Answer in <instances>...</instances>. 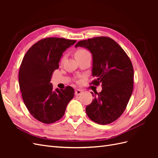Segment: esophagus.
I'll use <instances>...</instances> for the list:
<instances>
[{"label":"esophagus","mask_w":158,"mask_h":158,"mask_svg":"<svg viewBox=\"0 0 158 158\" xmlns=\"http://www.w3.org/2000/svg\"><path fill=\"white\" fill-rule=\"evenodd\" d=\"M81 94H82V91H81V90H80V89H76L75 90V92H74L75 95H79Z\"/></svg>","instance_id":"esophagus-1"}]
</instances>
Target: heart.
Returning a JSON list of instances; mask_svg holds the SVG:
<instances>
[{
    "instance_id": "1",
    "label": "heart",
    "mask_w": 158,
    "mask_h": 158,
    "mask_svg": "<svg viewBox=\"0 0 158 158\" xmlns=\"http://www.w3.org/2000/svg\"><path fill=\"white\" fill-rule=\"evenodd\" d=\"M88 54H90L89 51H87L86 49H79L77 51H76L75 52V56L76 57H78V56H82L85 55H88ZM65 59V55H64L63 57H62L61 59V62H63Z\"/></svg>"
}]
</instances>
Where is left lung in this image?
<instances>
[{
  "label": "left lung",
  "instance_id": "left-lung-1",
  "mask_svg": "<svg viewBox=\"0 0 158 158\" xmlns=\"http://www.w3.org/2000/svg\"><path fill=\"white\" fill-rule=\"evenodd\" d=\"M84 47L92 54L90 84H102L101 92L94 94L86 106L88 117L99 125L110 124L125 111L132 93L134 69L131 60L122 47L109 37H95L78 41L75 47Z\"/></svg>",
  "mask_w": 158,
  "mask_h": 158
}]
</instances>
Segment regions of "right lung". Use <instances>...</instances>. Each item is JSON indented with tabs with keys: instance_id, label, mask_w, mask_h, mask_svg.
Listing matches in <instances>:
<instances>
[{
	"instance_id": "obj_1",
	"label": "right lung",
	"mask_w": 158,
	"mask_h": 158,
	"mask_svg": "<svg viewBox=\"0 0 158 158\" xmlns=\"http://www.w3.org/2000/svg\"><path fill=\"white\" fill-rule=\"evenodd\" d=\"M76 40L47 37L33 44L26 52L19 70V85L28 111L37 121L51 124L63 117L68 103L74 98L71 86L52 89L50 82L59 69L63 52Z\"/></svg>"
}]
</instances>
